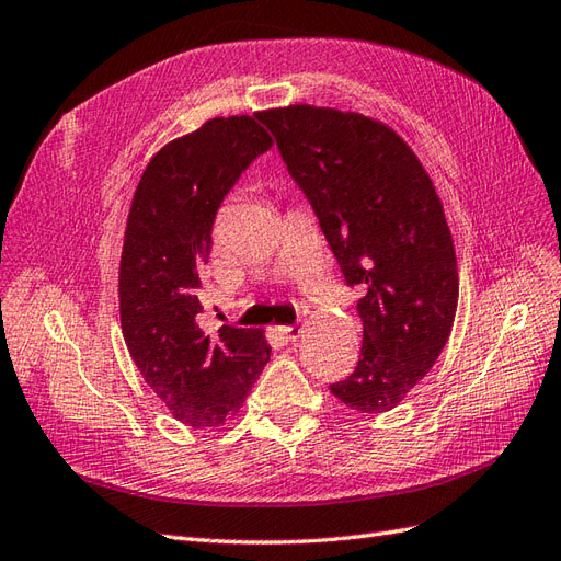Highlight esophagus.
<instances>
[{"label":"esophagus","mask_w":561,"mask_h":561,"mask_svg":"<svg viewBox=\"0 0 561 561\" xmlns=\"http://www.w3.org/2000/svg\"><path fill=\"white\" fill-rule=\"evenodd\" d=\"M280 332H283V335L287 337V340H299L301 337V332H305V325H301V323H295V325H285V328H280Z\"/></svg>","instance_id":"obj_1"}]
</instances>
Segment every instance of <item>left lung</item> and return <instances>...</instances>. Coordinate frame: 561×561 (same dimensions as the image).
<instances>
[{"label": "left lung", "instance_id": "8db88e82", "mask_svg": "<svg viewBox=\"0 0 561 561\" xmlns=\"http://www.w3.org/2000/svg\"><path fill=\"white\" fill-rule=\"evenodd\" d=\"M256 117L309 198L344 280L363 293L356 370L330 393L352 411L397 408L430 373L458 309V260L422 162L380 119L295 103Z\"/></svg>", "mask_w": 561, "mask_h": 561}]
</instances>
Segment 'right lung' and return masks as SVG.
Returning <instances> with one entry per match:
<instances>
[{
  "label": "right lung",
  "instance_id": "obj_1",
  "mask_svg": "<svg viewBox=\"0 0 561 561\" xmlns=\"http://www.w3.org/2000/svg\"><path fill=\"white\" fill-rule=\"evenodd\" d=\"M271 144L250 115L211 117L150 158L131 198L117 285L123 335L146 385L195 430L231 420L271 356L260 328L198 323L217 209Z\"/></svg>",
  "mask_w": 561,
  "mask_h": 561
}]
</instances>
